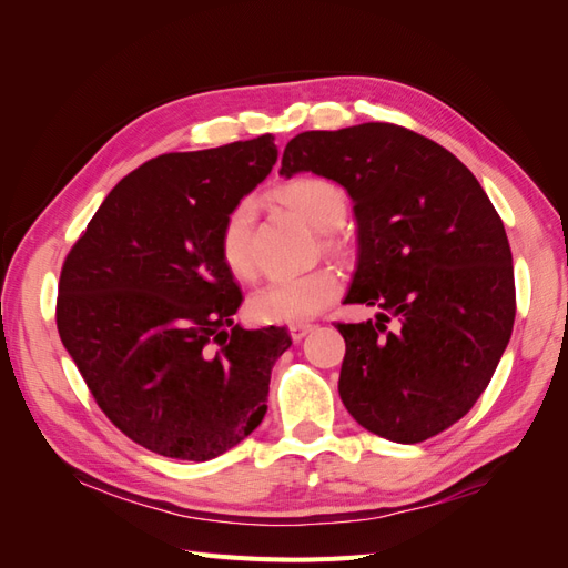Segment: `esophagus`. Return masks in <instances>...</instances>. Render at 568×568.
I'll return each mask as SVG.
<instances>
[{"instance_id":"34e87169","label":"esophagus","mask_w":568,"mask_h":568,"mask_svg":"<svg viewBox=\"0 0 568 568\" xmlns=\"http://www.w3.org/2000/svg\"><path fill=\"white\" fill-rule=\"evenodd\" d=\"M313 332V324H288V334H291V338L294 341H301V338H305L307 334Z\"/></svg>"}]
</instances>
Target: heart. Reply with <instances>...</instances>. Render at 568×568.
Returning a JSON list of instances; mask_svg holds the SVG:
<instances>
[{
  "label": "heart",
  "mask_w": 568,
  "mask_h": 568,
  "mask_svg": "<svg viewBox=\"0 0 568 568\" xmlns=\"http://www.w3.org/2000/svg\"><path fill=\"white\" fill-rule=\"evenodd\" d=\"M280 199L320 232L336 230L346 220L348 201L343 189L322 178H298L280 189ZM253 203H234L220 227V253L236 277H251L255 257L251 246ZM336 272L320 267L305 274H280L257 286L248 298V313L265 324H298L320 315L338 296Z\"/></svg>",
  "instance_id": "obj_1"
}]
</instances>
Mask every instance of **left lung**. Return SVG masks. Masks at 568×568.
Here are the masks:
<instances>
[{"mask_svg": "<svg viewBox=\"0 0 568 568\" xmlns=\"http://www.w3.org/2000/svg\"><path fill=\"white\" fill-rule=\"evenodd\" d=\"M296 173L353 199L357 265L343 303L379 307L374 322L336 324L343 405L393 443L445 432L490 384L517 315L500 215L448 149L390 123L296 134L280 175Z\"/></svg>", "mask_w": 568, "mask_h": 568, "instance_id": "left-lung-1", "label": "left lung"}]
</instances>
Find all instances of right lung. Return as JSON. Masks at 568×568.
Returning <instances> with one entry per match:
<instances>
[{
    "mask_svg": "<svg viewBox=\"0 0 568 568\" xmlns=\"http://www.w3.org/2000/svg\"><path fill=\"white\" fill-rule=\"evenodd\" d=\"M277 163L274 136L163 153L120 180L68 253L57 326L104 415L142 448L205 462L267 412L284 326L242 329L220 227Z\"/></svg>",
    "mask_w": 568,
    "mask_h": 568,
    "instance_id": "obj_1",
    "label": "right lung"
}]
</instances>
